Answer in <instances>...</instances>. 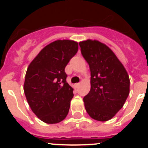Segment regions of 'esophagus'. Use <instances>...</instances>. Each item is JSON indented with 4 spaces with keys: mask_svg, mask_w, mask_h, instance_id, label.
Masks as SVG:
<instances>
[{
    "mask_svg": "<svg viewBox=\"0 0 148 148\" xmlns=\"http://www.w3.org/2000/svg\"><path fill=\"white\" fill-rule=\"evenodd\" d=\"M79 85H80V83H77V84H75V87H76L77 88H78V87H79Z\"/></svg>",
    "mask_w": 148,
    "mask_h": 148,
    "instance_id": "1",
    "label": "esophagus"
}]
</instances>
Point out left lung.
<instances>
[{"label":"left lung","instance_id":"left-lung-1","mask_svg":"<svg viewBox=\"0 0 148 148\" xmlns=\"http://www.w3.org/2000/svg\"><path fill=\"white\" fill-rule=\"evenodd\" d=\"M90 70V92L84 97L86 111L93 119L105 121L123 107L130 92L125 68L108 46L98 40L79 43Z\"/></svg>","mask_w":148,"mask_h":148}]
</instances>
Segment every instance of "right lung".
I'll return each mask as SVG.
<instances>
[{"label":"right lung","mask_w":148,"mask_h":148,"mask_svg":"<svg viewBox=\"0 0 148 148\" xmlns=\"http://www.w3.org/2000/svg\"><path fill=\"white\" fill-rule=\"evenodd\" d=\"M78 49L75 41L56 40L46 46L27 69L24 93L32 112L44 122L56 124L67 116L74 95L64 69Z\"/></svg>","instance_id":"obj_1"}]
</instances>
